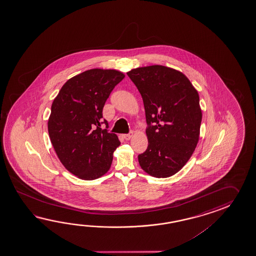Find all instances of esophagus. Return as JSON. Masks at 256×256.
Segmentation results:
<instances>
[{"label": "esophagus", "mask_w": 256, "mask_h": 256, "mask_svg": "<svg viewBox=\"0 0 256 256\" xmlns=\"http://www.w3.org/2000/svg\"><path fill=\"white\" fill-rule=\"evenodd\" d=\"M132 137V132H130L129 134H126L124 136V138L126 140H130Z\"/></svg>", "instance_id": "1"}]
</instances>
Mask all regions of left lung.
Listing matches in <instances>:
<instances>
[{"label":"left lung","instance_id":"8db88e82","mask_svg":"<svg viewBox=\"0 0 256 256\" xmlns=\"http://www.w3.org/2000/svg\"><path fill=\"white\" fill-rule=\"evenodd\" d=\"M141 94L148 146L138 156L142 169L154 178L178 173L196 148L202 124L200 96L180 71L164 66L127 72Z\"/></svg>","mask_w":256,"mask_h":256}]
</instances>
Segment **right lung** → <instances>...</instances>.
<instances>
[{
	"instance_id": "1",
	"label": "right lung",
	"mask_w": 256,
	"mask_h": 256,
	"mask_svg": "<svg viewBox=\"0 0 256 256\" xmlns=\"http://www.w3.org/2000/svg\"><path fill=\"white\" fill-rule=\"evenodd\" d=\"M124 74L93 68L70 78L51 106L49 137L60 162L78 178L93 180L108 172L118 136L102 130L104 104Z\"/></svg>"
}]
</instances>
